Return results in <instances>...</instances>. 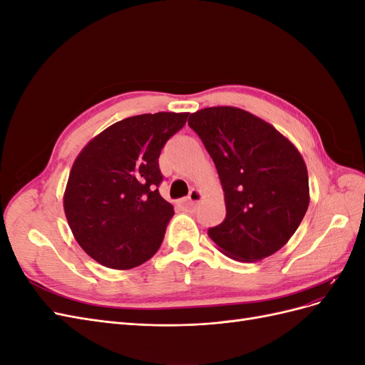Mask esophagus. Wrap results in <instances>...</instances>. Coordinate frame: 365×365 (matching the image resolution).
Segmentation results:
<instances>
[{
  "label": "esophagus",
  "mask_w": 365,
  "mask_h": 365,
  "mask_svg": "<svg viewBox=\"0 0 365 365\" xmlns=\"http://www.w3.org/2000/svg\"><path fill=\"white\" fill-rule=\"evenodd\" d=\"M201 197H202V193H201L200 190H197V189H192L190 193H189V196H187L185 200L182 201V204H184L185 207H190V205H193L195 202L201 201Z\"/></svg>",
  "instance_id": "esophagus-1"
}]
</instances>
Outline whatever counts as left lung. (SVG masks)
<instances>
[{
    "mask_svg": "<svg viewBox=\"0 0 365 365\" xmlns=\"http://www.w3.org/2000/svg\"><path fill=\"white\" fill-rule=\"evenodd\" d=\"M213 158L227 216L208 236L228 257L256 262L291 239L309 205L306 164L292 143L244 109L213 106L189 117Z\"/></svg>",
    "mask_w": 365,
    "mask_h": 365,
    "instance_id": "left-lung-1",
    "label": "left lung"
}]
</instances>
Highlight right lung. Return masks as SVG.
<instances>
[{"label": "right lung", "instance_id": "right-lung-1", "mask_svg": "<svg viewBox=\"0 0 365 365\" xmlns=\"http://www.w3.org/2000/svg\"><path fill=\"white\" fill-rule=\"evenodd\" d=\"M187 113L141 114L117 121L76 158L63 210L83 251L103 267L130 269L161 247L175 215L158 192V158Z\"/></svg>", "mask_w": 365, "mask_h": 365}]
</instances>
